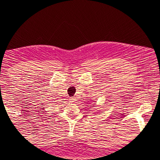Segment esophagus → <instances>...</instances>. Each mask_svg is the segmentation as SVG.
<instances>
[{"label":"esophagus","mask_w":160,"mask_h":160,"mask_svg":"<svg viewBox=\"0 0 160 160\" xmlns=\"http://www.w3.org/2000/svg\"><path fill=\"white\" fill-rule=\"evenodd\" d=\"M70 100H71V102H74V101H75V99H71Z\"/></svg>","instance_id":"esophagus-1"}]
</instances>
